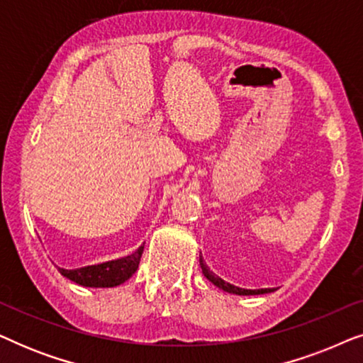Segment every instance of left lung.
Here are the masks:
<instances>
[{
    "label": "left lung",
    "instance_id": "8db88e82",
    "mask_svg": "<svg viewBox=\"0 0 363 363\" xmlns=\"http://www.w3.org/2000/svg\"><path fill=\"white\" fill-rule=\"evenodd\" d=\"M200 266H201V271L203 274L206 276L208 281H211L213 284L220 287V289L226 291V292H231V294H238V296H257V294H266V292H274L276 289H241V287H236L230 284V282L223 281L221 277H218L215 272L210 271V267L206 266V262L203 257L200 256Z\"/></svg>",
    "mask_w": 363,
    "mask_h": 363
}]
</instances>
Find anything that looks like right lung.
I'll list each match as a JSON object with an SVG mask.
<instances>
[{
	"label": "right lung",
	"mask_w": 363,
	"mask_h": 363,
	"mask_svg": "<svg viewBox=\"0 0 363 363\" xmlns=\"http://www.w3.org/2000/svg\"><path fill=\"white\" fill-rule=\"evenodd\" d=\"M143 246L130 256L116 261H107L102 264L81 267V269H61L59 272L67 279L86 287H113L125 282L140 264Z\"/></svg>",
	"instance_id": "1"
}]
</instances>
